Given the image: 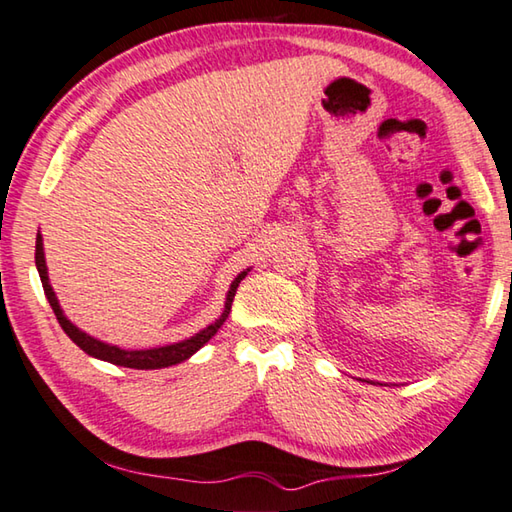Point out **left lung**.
Returning a JSON list of instances; mask_svg holds the SVG:
<instances>
[{"label":"left lung","mask_w":512,"mask_h":512,"mask_svg":"<svg viewBox=\"0 0 512 512\" xmlns=\"http://www.w3.org/2000/svg\"><path fill=\"white\" fill-rule=\"evenodd\" d=\"M375 384H378V382H375ZM380 384H382V382H380Z\"/></svg>","instance_id":"obj_1"}]
</instances>
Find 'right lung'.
I'll return each mask as SVG.
<instances>
[{
	"label": "right lung",
	"instance_id": "obj_1",
	"mask_svg": "<svg viewBox=\"0 0 512 512\" xmlns=\"http://www.w3.org/2000/svg\"><path fill=\"white\" fill-rule=\"evenodd\" d=\"M35 267H38V274H40L44 294H47L49 306H51L53 312H56L58 324L62 326V330H65L71 342H74L78 348H83L87 355L96 357V360L110 362V364H116V366H128V369H141V371L166 369V366H175V364L188 360V357L200 351V348L206 342H209V339L215 333H218L220 326L224 324V319L229 317L231 303H233V297H236L238 285L251 272V267H247V270H242L236 276V279L231 281L227 297H224V308L220 312V317L215 319V321H211V324L206 326V328H202L200 333H195L193 337H186V339H182V342H175V344L155 346V348H141V351H125V348H121V346L107 344V342H101V339L87 335L85 330H80L76 324H71L65 312H62L56 292H53L51 283H49L47 258H44V245H42V233H38V238H35Z\"/></svg>",
	"mask_w": 512,
	"mask_h": 512
}]
</instances>
